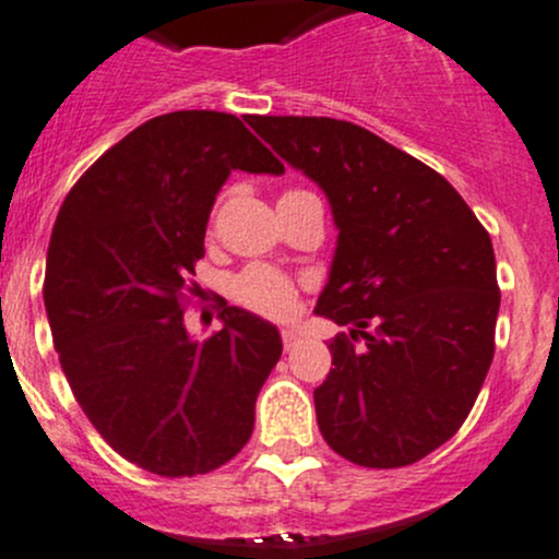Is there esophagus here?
Masks as SVG:
<instances>
[{
    "mask_svg": "<svg viewBox=\"0 0 559 559\" xmlns=\"http://www.w3.org/2000/svg\"><path fill=\"white\" fill-rule=\"evenodd\" d=\"M281 340H284L286 350L295 348V345L299 343V332H297V329H284V332H281Z\"/></svg>",
    "mask_w": 559,
    "mask_h": 559,
    "instance_id": "esophagus-1",
    "label": "esophagus"
}]
</instances>
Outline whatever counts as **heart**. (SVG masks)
Wrapping results in <instances>:
<instances>
[{
    "mask_svg": "<svg viewBox=\"0 0 559 559\" xmlns=\"http://www.w3.org/2000/svg\"><path fill=\"white\" fill-rule=\"evenodd\" d=\"M230 289L243 308L267 316V319H286L297 302L295 281L286 278L275 267H267V264L246 267L243 273L235 275Z\"/></svg>",
    "mask_w": 559,
    "mask_h": 559,
    "instance_id": "b5f03b06",
    "label": "heart"
}]
</instances>
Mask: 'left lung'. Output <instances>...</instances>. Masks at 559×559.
<instances>
[{
  "instance_id": "1",
  "label": "left lung",
  "mask_w": 559,
  "mask_h": 559,
  "mask_svg": "<svg viewBox=\"0 0 559 559\" xmlns=\"http://www.w3.org/2000/svg\"><path fill=\"white\" fill-rule=\"evenodd\" d=\"M246 122L326 192L340 230L316 313L348 334L313 391L321 433L356 466H409L463 426L496 354L490 235L442 174L367 128Z\"/></svg>"
}]
</instances>
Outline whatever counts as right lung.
<instances>
[{
  "label": "right lung",
  "instance_id": "1",
  "mask_svg": "<svg viewBox=\"0 0 559 559\" xmlns=\"http://www.w3.org/2000/svg\"><path fill=\"white\" fill-rule=\"evenodd\" d=\"M235 168L284 174L235 115L152 117L80 176L50 235L45 310L74 399L111 450L160 477L209 474L243 450L284 348L278 329L227 302L203 343L185 326Z\"/></svg>",
  "mask_w": 559,
  "mask_h": 559
}]
</instances>
